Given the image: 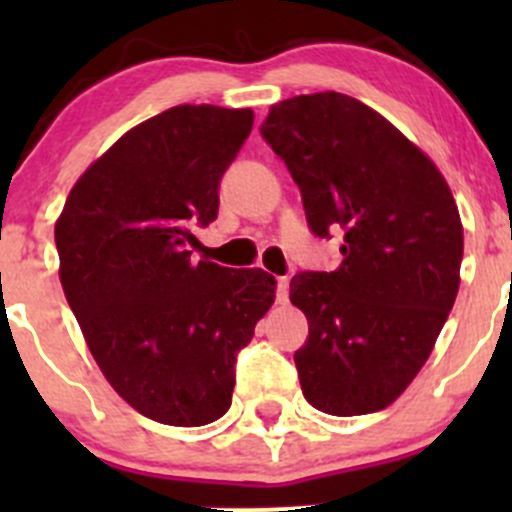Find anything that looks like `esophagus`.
<instances>
[{"instance_id": "34e87169", "label": "esophagus", "mask_w": 512, "mask_h": 512, "mask_svg": "<svg viewBox=\"0 0 512 512\" xmlns=\"http://www.w3.org/2000/svg\"><path fill=\"white\" fill-rule=\"evenodd\" d=\"M287 297H289V280L287 277H280V280H277V302L287 304Z\"/></svg>"}]
</instances>
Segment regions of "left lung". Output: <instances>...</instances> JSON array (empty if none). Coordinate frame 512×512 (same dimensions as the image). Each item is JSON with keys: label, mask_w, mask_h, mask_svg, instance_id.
Here are the masks:
<instances>
[{"label": "left lung", "mask_w": 512, "mask_h": 512, "mask_svg": "<svg viewBox=\"0 0 512 512\" xmlns=\"http://www.w3.org/2000/svg\"><path fill=\"white\" fill-rule=\"evenodd\" d=\"M260 131L302 190L314 235L344 232L337 270L289 282L309 322L294 354L304 399L332 416L386 409L456 302L463 225L451 188L394 123L337 91L275 103Z\"/></svg>", "instance_id": "obj_1"}]
</instances>
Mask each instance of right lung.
Segmentation results:
<instances>
[{
  "label": "right lung",
  "instance_id": "1",
  "mask_svg": "<svg viewBox=\"0 0 512 512\" xmlns=\"http://www.w3.org/2000/svg\"><path fill=\"white\" fill-rule=\"evenodd\" d=\"M252 108L175 106L123 133L56 220L59 277L89 352L138 414L205 426L232 404L235 354L275 302L260 267L190 260V225L218 218V185Z\"/></svg>",
  "mask_w": 512,
  "mask_h": 512
}]
</instances>
